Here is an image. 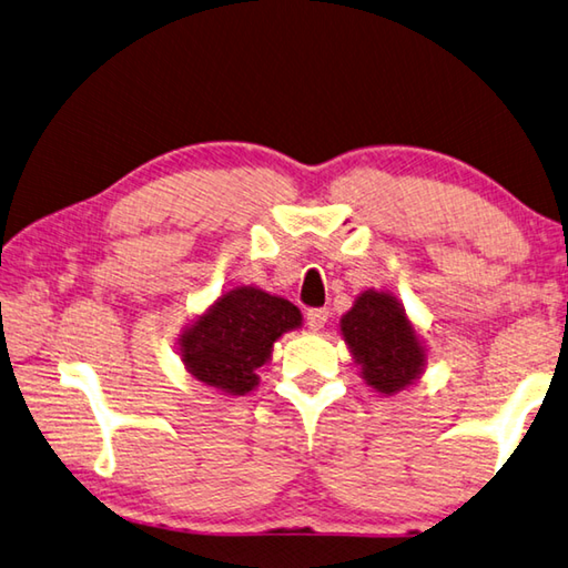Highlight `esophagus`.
I'll return each instance as SVG.
<instances>
[{
  "label": "esophagus",
  "instance_id": "34e87169",
  "mask_svg": "<svg viewBox=\"0 0 568 568\" xmlns=\"http://www.w3.org/2000/svg\"><path fill=\"white\" fill-rule=\"evenodd\" d=\"M327 317H329V311L327 307H311V311L305 313V320H307V325H311L313 329H320V327H325V323H327Z\"/></svg>",
  "mask_w": 568,
  "mask_h": 568
}]
</instances>
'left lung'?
Wrapping results in <instances>:
<instances>
[{
    "instance_id": "left-lung-1",
    "label": "left lung",
    "mask_w": 568,
    "mask_h": 568,
    "mask_svg": "<svg viewBox=\"0 0 568 568\" xmlns=\"http://www.w3.org/2000/svg\"><path fill=\"white\" fill-rule=\"evenodd\" d=\"M339 329L353 349L355 359L363 367L367 385L377 392H397L412 385V379L425 367L415 329L407 323L395 297L387 293L367 291L357 297Z\"/></svg>"
}]
</instances>
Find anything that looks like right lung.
Here are the masks:
<instances>
[{
  "label": "right lung",
  "mask_w": 568,
  "mask_h": 568,
  "mask_svg": "<svg viewBox=\"0 0 568 568\" xmlns=\"http://www.w3.org/2000/svg\"><path fill=\"white\" fill-rule=\"evenodd\" d=\"M301 311L257 287L225 293L181 339L189 373L225 395H245L257 385V367L285 329L301 325Z\"/></svg>",
  "instance_id": "1"
}]
</instances>
